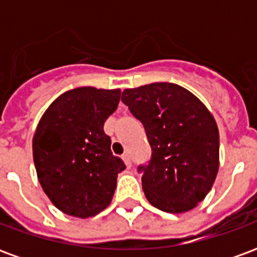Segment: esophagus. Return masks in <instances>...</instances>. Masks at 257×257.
<instances>
[{"mask_svg": "<svg viewBox=\"0 0 257 257\" xmlns=\"http://www.w3.org/2000/svg\"><path fill=\"white\" fill-rule=\"evenodd\" d=\"M122 160H123V162H125V165H126V168L132 167V162H131V157H129L128 154H123Z\"/></svg>", "mask_w": 257, "mask_h": 257, "instance_id": "obj_1", "label": "esophagus"}]
</instances>
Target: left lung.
<instances>
[{
	"label": "left lung",
	"instance_id": "obj_1",
	"mask_svg": "<svg viewBox=\"0 0 257 257\" xmlns=\"http://www.w3.org/2000/svg\"><path fill=\"white\" fill-rule=\"evenodd\" d=\"M123 104L145 126L151 146L139 165L142 186L153 206L168 213L193 209L206 197L219 169V131L197 96L171 82L125 89Z\"/></svg>",
	"mask_w": 257,
	"mask_h": 257
}]
</instances>
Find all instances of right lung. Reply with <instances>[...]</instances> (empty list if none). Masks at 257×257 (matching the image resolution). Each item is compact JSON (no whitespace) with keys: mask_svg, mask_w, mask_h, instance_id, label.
Returning <instances> with one entry per match:
<instances>
[{"mask_svg":"<svg viewBox=\"0 0 257 257\" xmlns=\"http://www.w3.org/2000/svg\"><path fill=\"white\" fill-rule=\"evenodd\" d=\"M119 97V89L75 88L59 96L38 122L33 138L37 176L66 215L90 217L111 202L125 164L112 156L103 125Z\"/></svg>","mask_w":257,"mask_h":257,"instance_id":"right-lung-1","label":"right lung"}]
</instances>
